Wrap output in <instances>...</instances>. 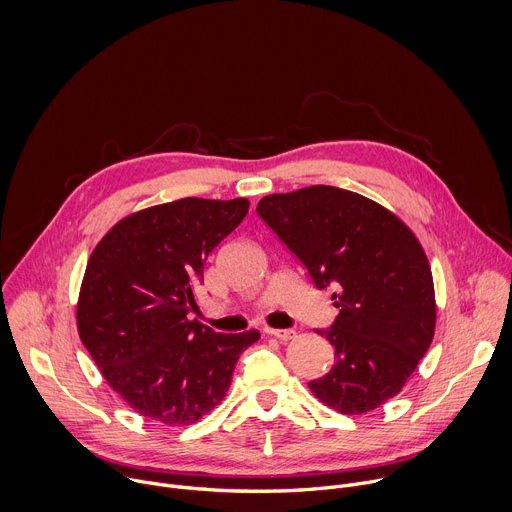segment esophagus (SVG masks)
<instances>
[{
    "instance_id": "34e87169",
    "label": "esophagus",
    "mask_w": 512,
    "mask_h": 512,
    "mask_svg": "<svg viewBox=\"0 0 512 512\" xmlns=\"http://www.w3.org/2000/svg\"><path fill=\"white\" fill-rule=\"evenodd\" d=\"M267 334L273 336V338H277V340H283V342H287V340H291V338H296V332H294V330H267Z\"/></svg>"
}]
</instances>
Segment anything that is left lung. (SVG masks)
<instances>
[{
  "instance_id": "1",
  "label": "left lung",
  "mask_w": 512,
  "mask_h": 512,
  "mask_svg": "<svg viewBox=\"0 0 512 512\" xmlns=\"http://www.w3.org/2000/svg\"><path fill=\"white\" fill-rule=\"evenodd\" d=\"M257 212L316 287L338 289L340 312L318 330L334 346V367L310 391L344 415L399 395L435 332L431 267L415 233L379 202L336 186L269 194Z\"/></svg>"
}]
</instances>
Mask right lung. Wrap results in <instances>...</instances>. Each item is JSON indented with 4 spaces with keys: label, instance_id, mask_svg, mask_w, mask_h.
Instances as JSON below:
<instances>
[{
    "label": "right lung",
    "instance_id": "add662e5",
    "mask_svg": "<svg viewBox=\"0 0 512 512\" xmlns=\"http://www.w3.org/2000/svg\"><path fill=\"white\" fill-rule=\"evenodd\" d=\"M249 212L247 198H180L127 214L93 249L77 302L83 344L141 417L180 427L231 387L257 330L218 334L190 312L204 261Z\"/></svg>",
    "mask_w": 512,
    "mask_h": 512
}]
</instances>
